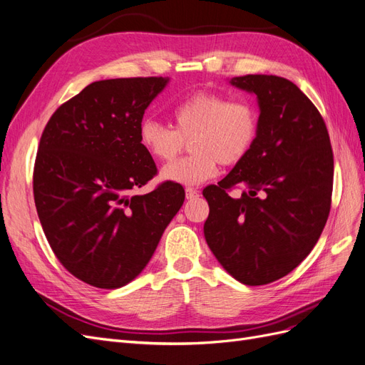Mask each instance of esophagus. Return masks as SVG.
I'll list each match as a JSON object with an SVG mask.
<instances>
[{
  "instance_id": "34e87169",
  "label": "esophagus",
  "mask_w": 365,
  "mask_h": 365,
  "mask_svg": "<svg viewBox=\"0 0 365 365\" xmlns=\"http://www.w3.org/2000/svg\"><path fill=\"white\" fill-rule=\"evenodd\" d=\"M196 196H200L197 190L192 189V187H187V189H185V197H187V200H193V197H196Z\"/></svg>"
}]
</instances>
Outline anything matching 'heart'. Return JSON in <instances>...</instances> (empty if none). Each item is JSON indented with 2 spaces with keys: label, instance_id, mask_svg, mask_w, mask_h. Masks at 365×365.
<instances>
[{
  "label": "heart",
  "instance_id": "obj_1",
  "mask_svg": "<svg viewBox=\"0 0 365 365\" xmlns=\"http://www.w3.org/2000/svg\"><path fill=\"white\" fill-rule=\"evenodd\" d=\"M173 128L153 118L141 120L138 140L150 157L170 161L190 140L192 155L161 170L165 181L197 185L212 180L219 163L235 165L244 160L259 132L257 109L248 101H230L217 91H197L172 109Z\"/></svg>",
  "mask_w": 365,
  "mask_h": 365
}]
</instances>
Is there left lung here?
Instances as JSON below:
<instances>
[{
	"mask_svg": "<svg viewBox=\"0 0 365 365\" xmlns=\"http://www.w3.org/2000/svg\"><path fill=\"white\" fill-rule=\"evenodd\" d=\"M257 96L259 132L248 155L202 195L207 245L236 280L268 284L297 268L322 236L334 189V152L322 114L279 76L230 81ZM242 187V196L227 192Z\"/></svg>",
	"mask_w": 365,
	"mask_h": 365,
	"instance_id": "left-lung-1",
	"label": "left lung"
}]
</instances>
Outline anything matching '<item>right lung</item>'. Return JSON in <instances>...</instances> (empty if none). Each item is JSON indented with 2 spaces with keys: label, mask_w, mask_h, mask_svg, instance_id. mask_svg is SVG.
Returning <instances> with one entry per match:
<instances>
[{
  "label": "right lung",
  "mask_w": 365,
  "mask_h": 365,
  "mask_svg": "<svg viewBox=\"0 0 365 365\" xmlns=\"http://www.w3.org/2000/svg\"><path fill=\"white\" fill-rule=\"evenodd\" d=\"M168 82H93L61 105L42 132L33 170L42 230L63 268L96 288L134 280L184 202V189L172 181L134 195L157 175L138 126Z\"/></svg>",
  "instance_id": "1"
}]
</instances>
